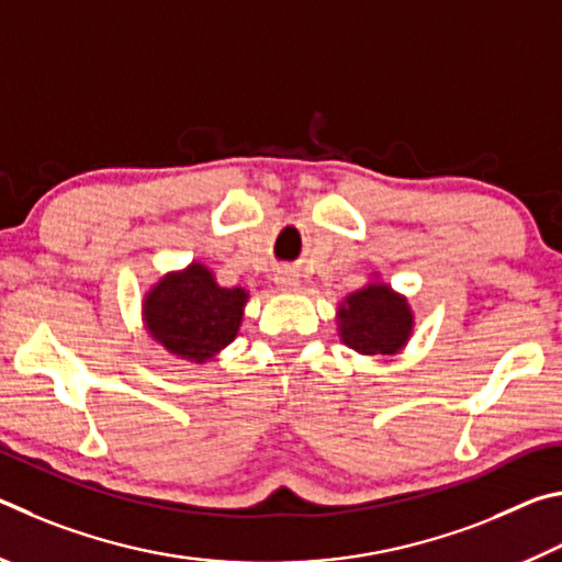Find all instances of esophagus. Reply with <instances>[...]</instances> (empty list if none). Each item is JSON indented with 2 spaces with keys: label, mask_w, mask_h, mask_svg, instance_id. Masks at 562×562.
Returning <instances> with one entry per match:
<instances>
[{
  "label": "esophagus",
  "mask_w": 562,
  "mask_h": 562,
  "mask_svg": "<svg viewBox=\"0 0 562 562\" xmlns=\"http://www.w3.org/2000/svg\"><path fill=\"white\" fill-rule=\"evenodd\" d=\"M274 282L280 284V288H284V290H292V288H297V274H294L292 270H282L278 278H274Z\"/></svg>",
  "instance_id": "1"
}]
</instances>
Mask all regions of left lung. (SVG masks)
Returning <instances> with one entry per match:
<instances>
[{
  "instance_id": "left-lung-1",
  "label": "left lung",
  "mask_w": 562,
  "mask_h": 562,
  "mask_svg": "<svg viewBox=\"0 0 562 562\" xmlns=\"http://www.w3.org/2000/svg\"><path fill=\"white\" fill-rule=\"evenodd\" d=\"M339 331L341 341L361 355H394L412 335V312L384 284H369L341 304Z\"/></svg>"
}]
</instances>
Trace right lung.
Instances as JSON below:
<instances>
[{
	"instance_id": "1",
	"label": "right lung",
	"mask_w": 562,
	"mask_h": 562,
	"mask_svg": "<svg viewBox=\"0 0 562 562\" xmlns=\"http://www.w3.org/2000/svg\"><path fill=\"white\" fill-rule=\"evenodd\" d=\"M245 300V290L221 288L195 262L148 292L146 325L168 351L188 361H205L235 339Z\"/></svg>"
}]
</instances>
